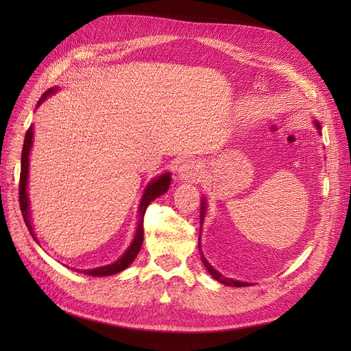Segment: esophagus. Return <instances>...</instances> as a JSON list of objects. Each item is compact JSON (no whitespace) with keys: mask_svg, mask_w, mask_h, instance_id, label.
I'll use <instances>...</instances> for the list:
<instances>
[{"mask_svg":"<svg viewBox=\"0 0 351 351\" xmlns=\"http://www.w3.org/2000/svg\"><path fill=\"white\" fill-rule=\"evenodd\" d=\"M202 174V165L197 161H186L178 168V177L186 182H195Z\"/></svg>","mask_w":351,"mask_h":351,"instance_id":"34e87169","label":"esophagus"}]
</instances>
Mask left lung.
<instances>
[{"mask_svg":"<svg viewBox=\"0 0 351 351\" xmlns=\"http://www.w3.org/2000/svg\"><path fill=\"white\" fill-rule=\"evenodd\" d=\"M316 125L319 127V124L316 123ZM200 219L204 221V217H205V204H202V208H200ZM199 246H200V243H199ZM202 262L205 263V267H206V269L209 271V274L212 275V277H214L217 281H219V282H222V284H226V285H232V287H246V285H249L247 282H240V281H236V280H231V278H226V277H222V275L219 274V272H217L214 268L210 267V265L208 263V261L202 256Z\"/></svg>","mask_w":351,"mask_h":351,"instance_id":"obj_1","label":"left lung"}]
</instances>
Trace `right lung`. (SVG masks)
<instances>
[{
	"instance_id": "obj_1",
	"label": "right lung",
	"mask_w": 351,
	"mask_h": 351,
	"mask_svg": "<svg viewBox=\"0 0 351 351\" xmlns=\"http://www.w3.org/2000/svg\"><path fill=\"white\" fill-rule=\"evenodd\" d=\"M56 89H49L48 92H45L42 95L40 101L38 102V105L47 99V97L49 93H54ZM32 137H34V129H32V125L27 129L26 136H25V143H23V151H22V168H20V183H19V202H20V209H22V215L25 218L26 226L29 228V232L32 234V237H35L34 231H32L30 227V222H29V199H27V193H26V184H27V169H29V152H30V147H32ZM169 183H171V178H169V174H164V176H159L156 180L151 184H147L146 190H145V195L141 200V205H139V215L141 219L137 222V231H136V236L133 243L130 244V247L127 249V252L123 254V256L117 261L115 263L107 265V267H101V268H95V269H77L82 274H86V275H93V277H107V275H112L120 272L123 269H125L129 265L134 261V258L137 256V253H139L141 247H142V243H143V217H145V212L147 205L151 204L152 200H155L156 197H159L161 195H164L168 187Z\"/></svg>"
}]
</instances>
